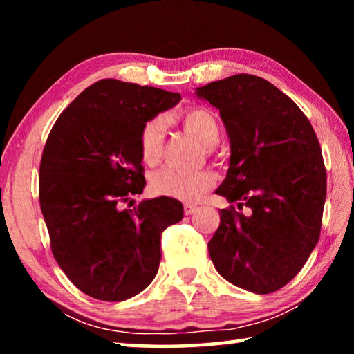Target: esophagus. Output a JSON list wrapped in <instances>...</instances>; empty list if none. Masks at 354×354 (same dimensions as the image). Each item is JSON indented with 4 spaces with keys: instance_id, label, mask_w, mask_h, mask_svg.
Masks as SVG:
<instances>
[{
    "instance_id": "esophagus-1",
    "label": "esophagus",
    "mask_w": 354,
    "mask_h": 354,
    "mask_svg": "<svg viewBox=\"0 0 354 354\" xmlns=\"http://www.w3.org/2000/svg\"><path fill=\"white\" fill-rule=\"evenodd\" d=\"M195 211H196L195 205H189V203H185V205H184V214L185 215H192Z\"/></svg>"
}]
</instances>
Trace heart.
I'll return each mask as SVG.
<instances>
[{
  "label": "heart",
  "mask_w": 354,
  "mask_h": 354,
  "mask_svg": "<svg viewBox=\"0 0 354 354\" xmlns=\"http://www.w3.org/2000/svg\"><path fill=\"white\" fill-rule=\"evenodd\" d=\"M178 120L205 147H214L218 142L220 124L206 107H187L179 113ZM164 136V122L160 118H149L143 123L139 134V153L143 164L156 165L159 162L162 158ZM215 183L217 176L211 170L184 171L175 167H164L154 171L149 179V185L156 195L181 201L200 200L205 192L214 187Z\"/></svg>",
  "instance_id": "heart-1"
}]
</instances>
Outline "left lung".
Segmentation results:
<instances>
[{"label":"left lung","mask_w":354,"mask_h":354,"mask_svg":"<svg viewBox=\"0 0 354 354\" xmlns=\"http://www.w3.org/2000/svg\"><path fill=\"white\" fill-rule=\"evenodd\" d=\"M196 95L220 111L231 142L217 194L250 209H221L209 256L231 284L277 292L297 277L320 237L326 169L319 139L301 109L259 76L225 77Z\"/></svg>","instance_id":"8db88e82"}]
</instances>
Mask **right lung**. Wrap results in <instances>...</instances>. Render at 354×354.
<instances>
[{
	"label": "right lung",
	"mask_w": 354,
	"mask_h": 354,
	"mask_svg": "<svg viewBox=\"0 0 354 354\" xmlns=\"http://www.w3.org/2000/svg\"><path fill=\"white\" fill-rule=\"evenodd\" d=\"M181 95L101 80L57 117L41 153L39 200L55 259L86 295L123 301L158 273L160 239L183 220L169 196L123 209L145 187L139 153L143 123Z\"/></svg>",
	"instance_id": "right-lung-1"
}]
</instances>
